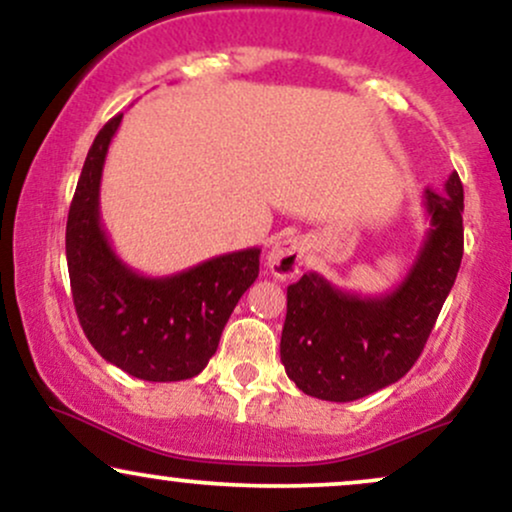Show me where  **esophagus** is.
<instances>
[{"instance_id":"obj_1","label":"esophagus","mask_w":512,"mask_h":512,"mask_svg":"<svg viewBox=\"0 0 512 512\" xmlns=\"http://www.w3.org/2000/svg\"><path fill=\"white\" fill-rule=\"evenodd\" d=\"M305 252H308V248H305V243L301 238L276 240L267 255L269 272H272L276 279H281V281L293 279V276L301 272V267L305 262Z\"/></svg>"}]
</instances>
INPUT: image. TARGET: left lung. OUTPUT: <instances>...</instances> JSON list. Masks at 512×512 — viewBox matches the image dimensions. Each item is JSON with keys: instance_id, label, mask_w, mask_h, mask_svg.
Returning <instances> with one entry per match:
<instances>
[{"instance_id": "left-lung-1", "label": "left lung", "mask_w": 512, "mask_h": 512, "mask_svg": "<svg viewBox=\"0 0 512 512\" xmlns=\"http://www.w3.org/2000/svg\"><path fill=\"white\" fill-rule=\"evenodd\" d=\"M424 204L431 219L424 248L397 289L356 296L315 272L289 286L281 363L305 395L354 402L397 383L421 356L460 272V175L452 173L443 190H426Z\"/></svg>"}]
</instances>
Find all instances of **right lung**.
Wrapping results in <instances>:
<instances>
[{
    "mask_svg": "<svg viewBox=\"0 0 512 512\" xmlns=\"http://www.w3.org/2000/svg\"><path fill=\"white\" fill-rule=\"evenodd\" d=\"M122 115L105 122L88 149L67 219V267L81 330L105 361L149 383L195 378L216 354L240 296L260 274L248 248L170 276L129 269L101 226V178Z\"/></svg>",
    "mask_w": 512,
    "mask_h": 512,
    "instance_id": "right-lung-1",
    "label": "right lung"
}]
</instances>
